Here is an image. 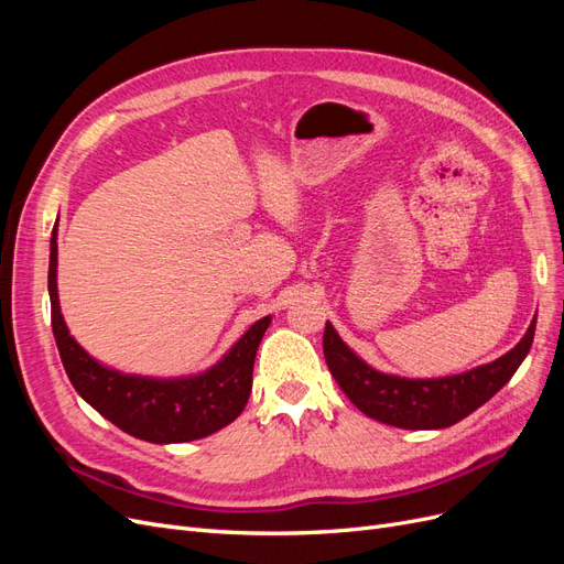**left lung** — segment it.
<instances>
[{
  "instance_id": "1",
  "label": "left lung",
  "mask_w": 564,
  "mask_h": 564,
  "mask_svg": "<svg viewBox=\"0 0 564 564\" xmlns=\"http://www.w3.org/2000/svg\"><path fill=\"white\" fill-rule=\"evenodd\" d=\"M534 329L536 319L529 324L520 344L499 360L445 379L414 381L371 369L338 338L329 322L322 346L332 377L360 412L395 429L431 431L458 423L499 392L532 348Z\"/></svg>"
}]
</instances>
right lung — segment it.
<instances>
[{"label": "right lung", "instance_id": "add662e5", "mask_svg": "<svg viewBox=\"0 0 564 564\" xmlns=\"http://www.w3.org/2000/svg\"><path fill=\"white\" fill-rule=\"evenodd\" d=\"M56 228L51 235L48 296L51 327L67 379L100 416L148 442H191L207 437L242 414L251 392L256 350L268 329L263 317L209 371L191 379H143L100 367L67 332L56 292Z\"/></svg>", "mask_w": 564, "mask_h": 564}]
</instances>
